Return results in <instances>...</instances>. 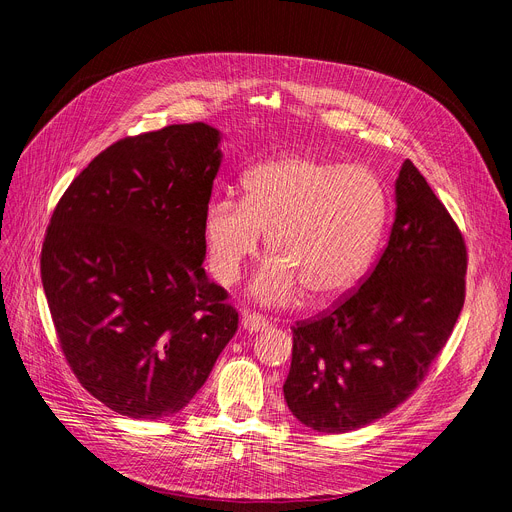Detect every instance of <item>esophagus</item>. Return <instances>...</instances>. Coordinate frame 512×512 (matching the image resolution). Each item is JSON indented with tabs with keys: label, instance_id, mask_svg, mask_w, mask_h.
Returning <instances> with one entry per match:
<instances>
[{
	"label": "esophagus",
	"instance_id": "obj_1",
	"mask_svg": "<svg viewBox=\"0 0 512 512\" xmlns=\"http://www.w3.org/2000/svg\"><path fill=\"white\" fill-rule=\"evenodd\" d=\"M240 324H242V328H245L249 334H257V332H263V330L270 328V321H267L263 315H259V313H249V311L242 313Z\"/></svg>",
	"mask_w": 512,
	"mask_h": 512
}]
</instances>
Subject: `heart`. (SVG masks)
<instances>
[{
    "mask_svg": "<svg viewBox=\"0 0 512 512\" xmlns=\"http://www.w3.org/2000/svg\"><path fill=\"white\" fill-rule=\"evenodd\" d=\"M245 197L213 199L203 238L213 276L234 284L267 234V259L253 297L292 305L303 290L326 301L351 290L371 263L388 218L382 180L363 166L288 153L247 172Z\"/></svg>",
    "mask_w": 512,
    "mask_h": 512,
    "instance_id": "1",
    "label": "heart"
}]
</instances>
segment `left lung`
<instances>
[{
  "instance_id": "left-lung-1",
  "label": "left lung",
  "mask_w": 512,
  "mask_h": 512,
  "mask_svg": "<svg viewBox=\"0 0 512 512\" xmlns=\"http://www.w3.org/2000/svg\"><path fill=\"white\" fill-rule=\"evenodd\" d=\"M467 247L407 159L388 245L330 311L297 321L286 405L321 434H346L405 402L448 342L465 303Z\"/></svg>"
}]
</instances>
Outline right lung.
<instances>
[{
  "instance_id": "1",
  "label": "right lung",
  "mask_w": 512,
  "mask_h": 512,
  "mask_svg": "<svg viewBox=\"0 0 512 512\" xmlns=\"http://www.w3.org/2000/svg\"><path fill=\"white\" fill-rule=\"evenodd\" d=\"M222 164L203 122L101 151L53 209L41 280L76 380L112 411H182L236 334L228 292L203 270V215Z\"/></svg>"
}]
</instances>
